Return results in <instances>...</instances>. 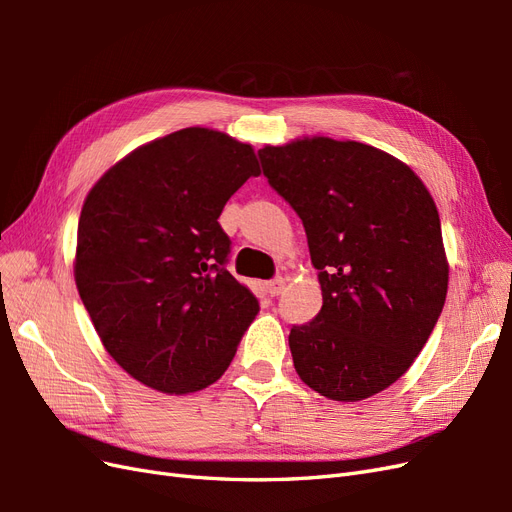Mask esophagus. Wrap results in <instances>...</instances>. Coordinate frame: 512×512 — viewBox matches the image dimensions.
I'll use <instances>...</instances> for the list:
<instances>
[{
  "label": "esophagus",
  "mask_w": 512,
  "mask_h": 512,
  "mask_svg": "<svg viewBox=\"0 0 512 512\" xmlns=\"http://www.w3.org/2000/svg\"><path fill=\"white\" fill-rule=\"evenodd\" d=\"M284 288H286L284 277H275V280L267 282V292L271 294V297H277V294H282Z\"/></svg>",
  "instance_id": "obj_1"
}]
</instances>
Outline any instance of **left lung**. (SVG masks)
<instances>
[{
    "label": "left lung",
    "mask_w": 512,
    "mask_h": 512,
    "mask_svg": "<svg viewBox=\"0 0 512 512\" xmlns=\"http://www.w3.org/2000/svg\"><path fill=\"white\" fill-rule=\"evenodd\" d=\"M258 156L303 222L322 288L318 316L288 335L299 378L335 401L389 389L446 301L440 215L425 183L386 151L327 136L267 145Z\"/></svg>",
    "instance_id": "left-lung-1"
}]
</instances>
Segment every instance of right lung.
<instances>
[{"label": "right lung", "instance_id": "add662e5", "mask_svg": "<svg viewBox=\"0 0 512 512\" xmlns=\"http://www.w3.org/2000/svg\"><path fill=\"white\" fill-rule=\"evenodd\" d=\"M258 175L252 145L183 128L134 149L89 190L74 280L102 346L134 380L185 395L228 369L260 307L226 271L218 218Z\"/></svg>", "mask_w": 512, "mask_h": 512}]
</instances>
